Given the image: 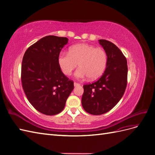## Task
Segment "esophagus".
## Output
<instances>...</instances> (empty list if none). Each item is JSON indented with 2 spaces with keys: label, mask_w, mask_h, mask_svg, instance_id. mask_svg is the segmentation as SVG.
<instances>
[{
  "label": "esophagus",
  "mask_w": 155,
  "mask_h": 155,
  "mask_svg": "<svg viewBox=\"0 0 155 155\" xmlns=\"http://www.w3.org/2000/svg\"><path fill=\"white\" fill-rule=\"evenodd\" d=\"M74 87H77V86L80 85V84L78 83H76V82H74Z\"/></svg>",
  "instance_id": "34e87169"
}]
</instances>
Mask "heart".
<instances>
[{
  "label": "heart",
  "mask_w": 155,
  "mask_h": 155,
  "mask_svg": "<svg viewBox=\"0 0 155 155\" xmlns=\"http://www.w3.org/2000/svg\"><path fill=\"white\" fill-rule=\"evenodd\" d=\"M58 64L62 72L67 76L71 74L78 66L75 77L83 79H96L104 72L107 63L106 51L101 48L88 44L72 46L68 52H61L58 56Z\"/></svg>",
  "instance_id": "obj_1"
}]
</instances>
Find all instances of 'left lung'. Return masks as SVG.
Instances as JSON below:
<instances>
[{
    "instance_id": "left-lung-1",
    "label": "left lung",
    "mask_w": 155,
    "mask_h": 155,
    "mask_svg": "<svg viewBox=\"0 0 155 155\" xmlns=\"http://www.w3.org/2000/svg\"><path fill=\"white\" fill-rule=\"evenodd\" d=\"M107 55L106 69L97 81L83 85L84 110L101 115L111 110L121 100L127 83V62L121 51L110 41L100 39Z\"/></svg>"
}]
</instances>
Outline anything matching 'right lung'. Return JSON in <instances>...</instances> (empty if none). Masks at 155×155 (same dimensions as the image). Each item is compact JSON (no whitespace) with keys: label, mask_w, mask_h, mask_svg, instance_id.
I'll return each instance as SVG.
<instances>
[{"label":"right lung","mask_w":155,"mask_h":155,"mask_svg":"<svg viewBox=\"0 0 155 155\" xmlns=\"http://www.w3.org/2000/svg\"><path fill=\"white\" fill-rule=\"evenodd\" d=\"M68 40L67 37L46 36L30 46L23 56V90L31 105L45 115L61 112L74 89V81L62 72L58 61Z\"/></svg>","instance_id":"obj_1"}]
</instances>
